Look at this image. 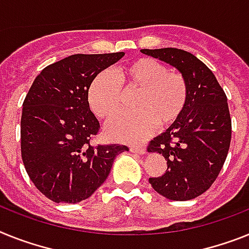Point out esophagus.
Segmentation results:
<instances>
[{
    "label": "esophagus",
    "instance_id": "obj_1",
    "mask_svg": "<svg viewBox=\"0 0 249 249\" xmlns=\"http://www.w3.org/2000/svg\"><path fill=\"white\" fill-rule=\"evenodd\" d=\"M129 150L135 152V154H140V155H143L146 154V147H142V146H131Z\"/></svg>",
    "mask_w": 249,
    "mask_h": 249
}]
</instances>
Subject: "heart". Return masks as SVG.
<instances>
[{
	"label": "heart",
	"mask_w": 249,
	"mask_h": 249,
	"mask_svg": "<svg viewBox=\"0 0 249 249\" xmlns=\"http://www.w3.org/2000/svg\"><path fill=\"white\" fill-rule=\"evenodd\" d=\"M137 90L133 112L114 117L106 135L122 142H140L156 128L175 123L185 110L189 87L185 76L151 58H141L117 68L114 76L102 71L88 89V103L98 118L107 120L123 107L124 93Z\"/></svg>",
	"instance_id": "obj_1"
}]
</instances>
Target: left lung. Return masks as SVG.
Segmentation results:
<instances>
[{
	"mask_svg": "<svg viewBox=\"0 0 249 249\" xmlns=\"http://www.w3.org/2000/svg\"><path fill=\"white\" fill-rule=\"evenodd\" d=\"M185 76L189 98L185 110L160 136L151 140L148 152L161 154L167 170L148 181L170 200H190L208 190L226 162L231 139L227 95L209 68L191 53L175 48L142 49Z\"/></svg>",
	"mask_w": 249,
	"mask_h": 249,
	"instance_id": "left-lung-1",
	"label": "left lung"
}]
</instances>
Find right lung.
Masks as SVG:
<instances>
[{"instance_id": "obj_1", "label": "right lung", "mask_w": 249, "mask_h": 249, "mask_svg": "<svg viewBox=\"0 0 249 249\" xmlns=\"http://www.w3.org/2000/svg\"><path fill=\"white\" fill-rule=\"evenodd\" d=\"M124 53L75 54L36 76L22 104L21 157L40 193L55 203H79L106 181L124 145H93L99 122L88 89Z\"/></svg>"}]
</instances>
